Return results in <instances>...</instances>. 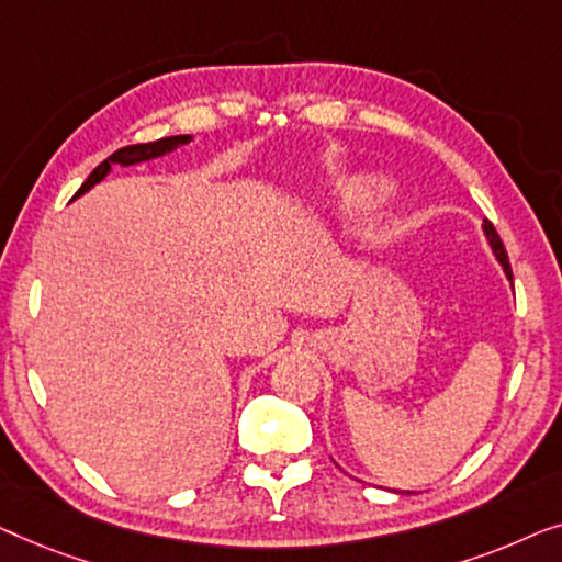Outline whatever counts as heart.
Instances as JSON below:
<instances>
[{
	"instance_id": "b5f03b06",
	"label": "heart",
	"mask_w": 562,
	"mask_h": 562,
	"mask_svg": "<svg viewBox=\"0 0 562 562\" xmlns=\"http://www.w3.org/2000/svg\"><path fill=\"white\" fill-rule=\"evenodd\" d=\"M382 191L379 178L371 172H341L323 186V205L334 213H353Z\"/></svg>"
}]
</instances>
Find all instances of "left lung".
Masks as SVG:
<instances>
[{
  "label": "left lung",
  "instance_id": "left-lung-1",
  "mask_svg": "<svg viewBox=\"0 0 562 562\" xmlns=\"http://www.w3.org/2000/svg\"><path fill=\"white\" fill-rule=\"evenodd\" d=\"M484 236H486V241H488V247H492V255H494V259L496 262L502 265V270H504V274H507V280L512 282V267H509V259H507V251H504V244L499 241V234H496V228L488 224H484ZM400 494V492H397ZM405 494H413V492H405Z\"/></svg>",
  "mask_w": 562,
  "mask_h": 562
}]
</instances>
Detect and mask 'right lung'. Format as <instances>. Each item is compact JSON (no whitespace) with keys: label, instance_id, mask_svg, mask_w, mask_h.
<instances>
[{"label":"right lung","instance_id":"add662e5","mask_svg":"<svg viewBox=\"0 0 562 562\" xmlns=\"http://www.w3.org/2000/svg\"><path fill=\"white\" fill-rule=\"evenodd\" d=\"M193 142V134H176V137H162L157 142H147V145H130V147H122L116 149L114 155H109L104 162L99 165L97 170L91 172L89 178L83 180V186L78 188L74 199H81L83 193H89L93 186L101 183L109 172H112L114 165H122V168H130V165H139V162H149V160H157V157H165L168 153H176L178 147L183 145H191Z\"/></svg>","mask_w":562,"mask_h":562}]
</instances>
